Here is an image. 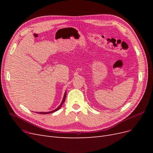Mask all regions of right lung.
Wrapping results in <instances>:
<instances>
[{"mask_svg": "<svg viewBox=\"0 0 153 153\" xmlns=\"http://www.w3.org/2000/svg\"><path fill=\"white\" fill-rule=\"evenodd\" d=\"M66 96V91L65 92V93H64V97H63V100H62V102H61V105H60L56 109H55L54 110L51 111V112H38V114H50V113H53V112H56V111H57L58 110H59L60 108H61V106H62V104L64 103V101H65Z\"/></svg>", "mask_w": 153, "mask_h": 153, "instance_id": "obj_1", "label": "right lung"}]
</instances>
